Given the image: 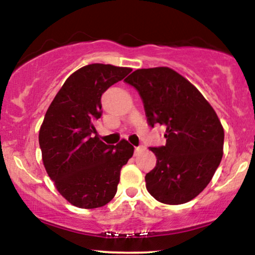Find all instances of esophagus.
Returning a JSON list of instances; mask_svg holds the SVG:
<instances>
[{
  "mask_svg": "<svg viewBox=\"0 0 255 255\" xmlns=\"http://www.w3.org/2000/svg\"><path fill=\"white\" fill-rule=\"evenodd\" d=\"M144 150H145V146H137V147H135V154L140 153V152Z\"/></svg>",
  "mask_w": 255,
  "mask_h": 255,
  "instance_id": "1",
  "label": "esophagus"
}]
</instances>
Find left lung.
I'll return each instance as SVG.
<instances>
[{
	"label": "left lung",
	"mask_w": 255,
	"mask_h": 255,
	"mask_svg": "<svg viewBox=\"0 0 255 255\" xmlns=\"http://www.w3.org/2000/svg\"><path fill=\"white\" fill-rule=\"evenodd\" d=\"M125 81L139 92L148 124L165 127V146L150 147L157 164L146 174V188L159 203H188L206 188L223 157L217 114L191 81L169 67L136 69Z\"/></svg>",
	"instance_id": "left-lung-1"
}]
</instances>
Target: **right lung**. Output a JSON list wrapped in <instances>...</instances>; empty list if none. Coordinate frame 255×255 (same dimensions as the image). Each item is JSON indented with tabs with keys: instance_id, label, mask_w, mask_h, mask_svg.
I'll list each match as a JSON object with an SVG mask.
<instances>
[{
	"instance_id": "right-lung-1",
	"label": "right lung",
	"mask_w": 255,
	"mask_h": 255,
	"mask_svg": "<svg viewBox=\"0 0 255 255\" xmlns=\"http://www.w3.org/2000/svg\"><path fill=\"white\" fill-rule=\"evenodd\" d=\"M131 72L128 67L92 63L64 81L39 129L44 168L68 203L96 209L113 200L120 172L133 156L127 140L107 145L93 122L102 116V95Z\"/></svg>"
}]
</instances>
